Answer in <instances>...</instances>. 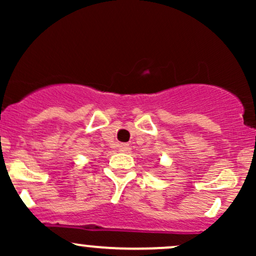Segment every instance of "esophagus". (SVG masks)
<instances>
[{"mask_svg": "<svg viewBox=\"0 0 256 256\" xmlns=\"http://www.w3.org/2000/svg\"><path fill=\"white\" fill-rule=\"evenodd\" d=\"M118 148L122 152H128V150H130V146H128V144H126V143H120V144L118 146Z\"/></svg>", "mask_w": 256, "mask_h": 256, "instance_id": "1", "label": "esophagus"}]
</instances>
